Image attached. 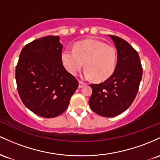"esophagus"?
Listing matches in <instances>:
<instances>
[{"label": "esophagus", "instance_id": "obj_1", "mask_svg": "<svg viewBox=\"0 0 160 160\" xmlns=\"http://www.w3.org/2000/svg\"><path fill=\"white\" fill-rule=\"evenodd\" d=\"M85 85V82H82V81H79V82H78V88H81L83 87V86Z\"/></svg>", "mask_w": 160, "mask_h": 160}]
</instances>
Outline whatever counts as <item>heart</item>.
Listing matches in <instances>:
<instances>
[{
  "instance_id": "b5f03b06",
  "label": "heart",
  "mask_w": 160,
  "mask_h": 160,
  "mask_svg": "<svg viewBox=\"0 0 160 160\" xmlns=\"http://www.w3.org/2000/svg\"><path fill=\"white\" fill-rule=\"evenodd\" d=\"M62 64L69 73L75 75L85 64V77L100 82L113 74L117 62L116 49L98 40L78 41L73 49L66 48L61 55Z\"/></svg>"
}]
</instances>
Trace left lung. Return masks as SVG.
<instances>
[{"instance_id":"1","label":"left lung","mask_w":160,"mask_h":160,"mask_svg":"<svg viewBox=\"0 0 160 160\" xmlns=\"http://www.w3.org/2000/svg\"><path fill=\"white\" fill-rule=\"evenodd\" d=\"M117 50L113 74L100 84H91V109L103 117L121 114L132 105L142 78V66L138 52L126 41L110 35Z\"/></svg>"}]
</instances>
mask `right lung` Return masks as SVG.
<instances>
[{"instance_id":"obj_1","label":"right lung","mask_w":160,"mask_h":160,"mask_svg":"<svg viewBox=\"0 0 160 160\" xmlns=\"http://www.w3.org/2000/svg\"><path fill=\"white\" fill-rule=\"evenodd\" d=\"M59 36H46L22 48L16 68L18 93L38 116L53 118L65 112L78 82L62 65Z\"/></svg>"}]
</instances>
